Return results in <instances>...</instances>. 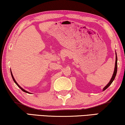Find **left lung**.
I'll return each instance as SVG.
<instances>
[{"instance_id":"left-lung-1","label":"left lung","mask_w":125,"mask_h":125,"mask_svg":"<svg viewBox=\"0 0 125 125\" xmlns=\"http://www.w3.org/2000/svg\"><path fill=\"white\" fill-rule=\"evenodd\" d=\"M117 60H118V59H117V55H116V61H115V68H114V71L113 75V76H112L111 79V80H110V81L108 83V84H107L106 86H105V87L103 88V91H105V90L107 88L109 87V86H110V85L112 83H113L114 80V79L115 78V76H116V73H117Z\"/></svg>"}]
</instances>
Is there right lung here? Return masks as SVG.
Listing matches in <instances>:
<instances>
[{"label":"right lung","instance_id":"add662e5","mask_svg":"<svg viewBox=\"0 0 125 125\" xmlns=\"http://www.w3.org/2000/svg\"><path fill=\"white\" fill-rule=\"evenodd\" d=\"M10 72H11V77H12V80H13V81H14V83H16V84H17V86H18V87H19V88H20V89L22 90V91H23V92H26V93H28V94H30V93L29 92H28V91H25V89H23L22 88H21V86H20V85H19L18 84V83H17V82H16V81H15V79H14V77H13V75H12V74L11 70H10Z\"/></svg>","mask_w":125,"mask_h":125}]
</instances>
